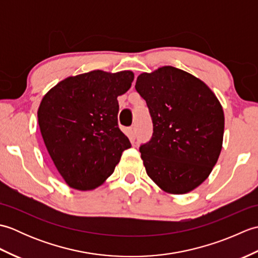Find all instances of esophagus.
Returning a JSON list of instances; mask_svg holds the SVG:
<instances>
[{
	"label": "esophagus",
	"instance_id": "1",
	"mask_svg": "<svg viewBox=\"0 0 258 258\" xmlns=\"http://www.w3.org/2000/svg\"><path fill=\"white\" fill-rule=\"evenodd\" d=\"M135 138H136V126L132 125L130 127V139L132 141H135Z\"/></svg>",
	"mask_w": 258,
	"mask_h": 258
}]
</instances>
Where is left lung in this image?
<instances>
[{
    "label": "left lung",
    "instance_id": "1",
    "mask_svg": "<svg viewBox=\"0 0 258 258\" xmlns=\"http://www.w3.org/2000/svg\"><path fill=\"white\" fill-rule=\"evenodd\" d=\"M135 89L153 120L152 139L140 147L147 175L169 194L195 189L222 151L225 118L220 101L204 82L173 67L142 73Z\"/></svg>",
    "mask_w": 258,
    "mask_h": 258
}]
</instances>
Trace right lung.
<instances>
[{
	"label": "right lung",
	"instance_id": "1",
	"mask_svg": "<svg viewBox=\"0 0 258 258\" xmlns=\"http://www.w3.org/2000/svg\"><path fill=\"white\" fill-rule=\"evenodd\" d=\"M133 80L131 71L96 70L67 78L42 98L37 111L42 138L70 187L96 188L131 147L118 128L117 96L130 90Z\"/></svg>",
	"mask_w": 258,
	"mask_h": 258
}]
</instances>
